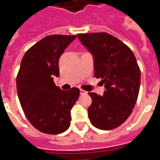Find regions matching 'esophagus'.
Here are the masks:
<instances>
[{
	"label": "esophagus",
	"mask_w": 160,
	"mask_h": 160,
	"mask_svg": "<svg viewBox=\"0 0 160 160\" xmlns=\"http://www.w3.org/2000/svg\"><path fill=\"white\" fill-rule=\"evenodd\" d=\"M80 95H86V94H87V92H86L85 91H84V90H82V89H80Z\"/></svg>",
	"instance_id": "obj_1"
}]
</instances>
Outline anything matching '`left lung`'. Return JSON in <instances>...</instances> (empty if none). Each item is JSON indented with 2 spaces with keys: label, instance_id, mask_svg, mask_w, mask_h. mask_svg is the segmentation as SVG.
I'll list each match as a JSON object with an SVG mask.
<instances>
[{
  "label": "left lung",
  "instance_id": "obj_1",
  "mask_svg": "<svg viewBox=\"0 0 160 160\" xmlns=\"http://www.w3.org/2000/svg\"><path fill=\"white\" fill-rule=\"evenodd\" d=\"M79 39L94 58V76L101 79L103 96L89 92L91 124L111 130L123 123L132 112L140 87V69L132 51L107 32L80 33Z\"/></svg>",
  "mask_w": 160,
  "mask_h": 160
}]
</instances>
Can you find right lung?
<instances>
[{"instance_id": "add662e5", "label": "right lung", "mask_w": 160, "mask_h": 160, "mask_svg": "<svg viewBox=\"0 0 160 160\" xmlns=\"http://www.w3.org/2000/svg\"><path fill=\"white\" fill-rule=\"evenodd\" d=\"M76 36L50 35L29 48L21 62L17 90L28 120L38 131L59 134L69 128L70 111L80 90L62 91L53 83L58 77V60Z\"/></svg>"}]
</instances>
